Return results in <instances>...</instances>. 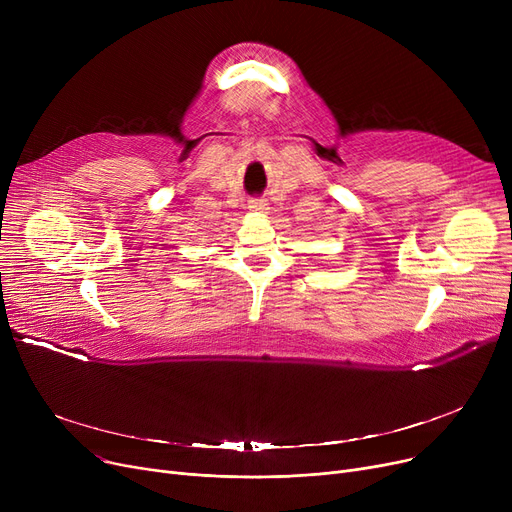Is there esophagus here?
<instances>
[{"label": "esophagus", "instance_id": "obj_1", "mask_svg": "<svg viewBox=\"0 0 512 512\" xmlns=\"http://www.w3.org/2000/svg\"><path fill=\"white\" fill-rule=\"evenodd\" d=\"M249 209H251V211H265V209H267V203H265V199H261V197H253V199L249 201Z\"/></svg>", "mask_w": 512, "mask_h": 512}]
</instances>
